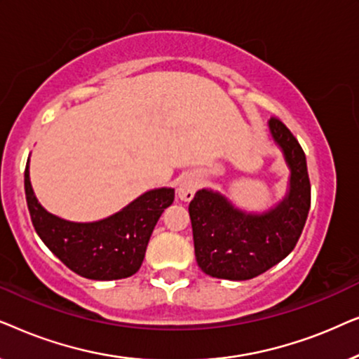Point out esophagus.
Wrapping results in <instances>:
<instances>
[{
    "mask_svg": "<svg viewBox=\"0 0 359 359\" xmlns=\"http://www.w3.org/2000/svg\"><path fill=\"white\" fill-rule=\"evenodd\" d=\"M199 188V180L194 175H186L178 184V196L181 201H191Z\"/></svg>",
    "mask_w": 359,
    "mask_h": 359,
    "instance_id": "1",
    "label": "esophagus"
}]
</instances>
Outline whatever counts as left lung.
<instances>
[{"mask_svg": "<svg viewBox=\"0 0 359 359\" xmlns=\"http://www.w3.org/2000/svg\"><path fill=\"white\" fill-rule=\"evenodd\" d=\"M269 134L289 168L287 193L264 212H247L217 191L199 189L189 203L196 262L205 274L245 281L268 271L296 247L311 209L306 154L279 119Z\"/></svg>", "mask_w": 359, "mask_h": 359, "instance_id": "left-lung-1", "label": "left lung"}]
</instances>
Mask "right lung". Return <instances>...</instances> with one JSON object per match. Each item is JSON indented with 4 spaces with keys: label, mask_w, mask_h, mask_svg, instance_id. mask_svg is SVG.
Instances as JSON below:
<instances>
[{
    "label": "right lung",
    "mask_w": 359,
    "mask_h": 359,
    "mask_svg": "<svg viewBox=\"0 0 359 359\" xmlns=\"http://www.w3.org/2000/svg\"><path fill=\"white\" fill-rule=\"evenodd\" d=\"M24 189L32 225L47 248L72 271L96 281L129 278L139 271L161 212L175 201L173 188L150 189L109 217L72 222L39 203L29 178V160Z\"/></svg>",
    "instance_id": "obj_1"
}]
</instances>
